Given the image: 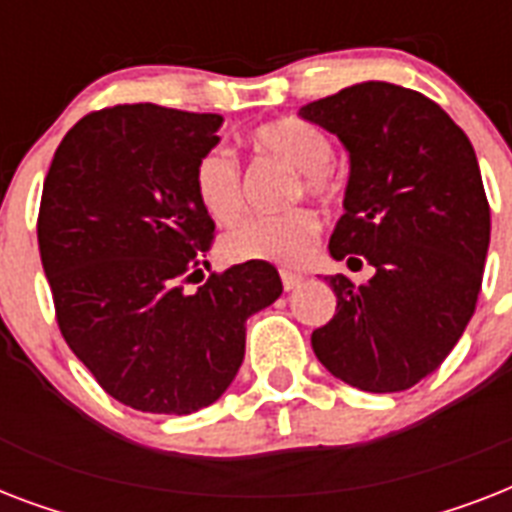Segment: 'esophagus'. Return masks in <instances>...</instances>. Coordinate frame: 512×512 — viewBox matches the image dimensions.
I'll list each match as a JSON object with an SVG mask.
<instances>
[{"label": "esophagus", "instance_id": "34e87169", "mask_svg": "<svg viewBox=\"0 0 512 512\" xmlns=\"http://www.w3.org/2000/svg\"><path fill=\"white\" fill-rule=\"evenodd\" d=\"M281 284H284V289H287V292H292V289H297L300 284H303V276H300V273H292V271H281Z\"/></svg>", "mask_w": 512, "mask_h": 512}]
</instances>
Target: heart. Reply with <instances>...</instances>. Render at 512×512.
<instances>
[{
	"label": "heart",
	"mask_w": 512,
	"mask_h": 512,
	"mask_svg": "<svg viewBox=\"0 0 512 512\" xmlns=\"http://www.w3.org/2000/svg\"><path fill=\"white\" fill-rule=\"evenodd\" d=\"M252 140L260 151L279 156L281 162L300 172L305 193L324 201L335 196V185L327 172L335 159V146L319 127L300 119H284L260 127ZM193 193L215 223H231L239 217L244 204L241 167L231 148L215 146L201 156L193 170ZM319 231V217L311 209H295L276 217H252L225 233L223 252L239 263L257 260L292 268L313 255Z\"/></svg>",
	"instance_id": "b5f03b06"
}]
</instances>
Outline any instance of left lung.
Listing matches in <instances>:
<instances>
[{
    "mask_svg": "<svg viewBox=\"0 0 512 512\" xmlns=\"http://www.w3.org/2000/svg\"><path fill=\"white\" fill-rule=\"evenodd\" d=\"M300 116L350 159L329 255L374 268L364 284L327 276L337 313L311 335L313 353L366 393L412 388L476 313L492 233L476 151L444 108L388 82L345 87Z\"/></svg>",
    "mask_w": 512,
    "mask_h": 512,
    "instance_id": "obj_1",
    "label": "left lung"
}]
</instances>
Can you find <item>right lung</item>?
I'll use <instances>...</instances> for the list:
<instances>
[{
  "label": "right lung",
  "mask_w": 512,
  "mask_h": 512,
  "mask_svg": "<svg viewBox=\"0 0 512 512\" xmlns=\"http://www.w3.org/2000/svg\"><path fill=\"white\" fill-rule=\"evenodd\" d=\"M220 127L223 116L154 103L103 108L68 130L44 180L36 233L60 332L138 412L215 404L244 361L247 319L284 289L257 260L183 289L215 233L193 170Z\"/></svg>",
  "instance_id": "right-lung-1"
}]
</instances>
